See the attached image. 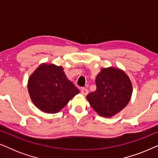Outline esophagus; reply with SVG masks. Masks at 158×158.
<instances>
[{
	"label": "esophagus",
	"instance_id": "esophagus-1",
	"mask_svg": "<svg viewBox=\"0 0 158 158\" xmlns=\"http://www.w3.org/2000/svg\"><path fill=\"white\" fill-rule=\"evenodd\" d=\"M81 94L84 95V96H86L88 94V90L87 89V88H82L81 89Z\"/></svg>",
	"mask_w": 158,
	"mask_h": 158
}]
</instances>
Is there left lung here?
<instances>
[{"mask_svg":"<svg viewBox=\"0 0 158 158\" xmlns=\"http://www.w3.org/2000/svg\"><path fill=\"white\" fill-rule=\"evenodd\" d=\"M96 90L87 96L88 102L98 115L111 117L128 104L132 85L124 71L113 67L101 69L96 77Z\"/></svg>","mask_w":158,"mask_h":158,"instance_id":"obj_1","label":"left lung"}]
</instances>
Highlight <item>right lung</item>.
I'll return each instance as SVG.
<instances>
[{
  "instance_id": "1",
  "label": "right lung",
  "mask_w": 158,
  "mask_h": 158,
  "mask_svg": "<svg viewBox=\"0 0 158 158\" xmlns=\"http://www.w3.org/2000/svg\"><path fill=\"white\" fill-rule=\"evenodd\" d=\"M28 90L34 104L49 114L60 111L79 94V90L67 78L63 68L54 64H40L30 75Z\"/></svg>"
}]
</instances>
